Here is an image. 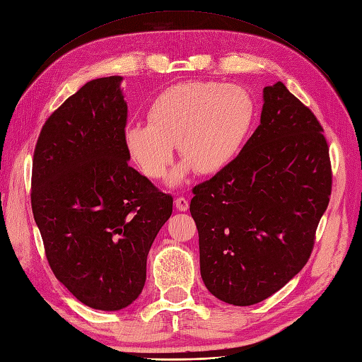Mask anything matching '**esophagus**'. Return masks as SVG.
I'll return each instance as SVG.
<instances>
[{
    "label": "esophagus",
    "instance_id": "obj_1",
    "mask_svg": "<svg viewBox=\"0 0 362 362\" xmlns=\"http://www.w3.org/2000/svg\"><path fill=\"white\" fill-rule=\"evenodd\" d=\"M175 206H176V210L186 211L189 209V199H186L184 197H176L175 198Z\"/></svg>",
    "mask_w": 362,
    "mask_h": 362
}]
</instances>
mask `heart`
<instances>
[{
	"instance_id": "1",
	"label": "heart",
	"mask_w": 362,
	"mask_h": 362,
	"mask_svg": "<svg viewBox=\"0 0 362 362\" xmlns=\"http://www.w3.org/2000/svg\"><path fill=\"white\" fill-rule=\"evenodd\" d=\"M255 101L238 84L190 81L169 87L151 103L148 122L124 130L130 160L147 178L161 180L173 158V147L184 161L172 182L184 180L193 167L210 175L230 164L247 139L255 121Z\"/></svg>"
}]
</instances>
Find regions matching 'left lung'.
<instances>
[{
  "mask_svg": "<svg viewBox=\"0 0 362 362\" xmlns=\"http://www.w3.org/2000/svg\"><path fill=\"white\" fill-rule=\"evenodd\" d=\"M235 160L193 189L201 278L233 305L264 301L301 272L329 206L332 165L312 110L278 81Z\"/></svg>",
  "mask_w": 362,
  "mask_h": 362,
  "instance_id": "obj_1",
  "label": "left lung"
}]
</instances>
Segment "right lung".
Returning a JSON list of instances; mask_svg holds the SVG:
<instances>
[{
	"label": "right lung",
	"instance_id": "right-lung-1",
	"mask_svg": "<svg viewBox=\"0 0 362 362\" xmlns=\"http://www.w3.org/2000/svg\"><path fill=\"white\" fill-rule=\"evenodd\" d=\"M122 76L86 83L44 122L32 211L49 266L78 301L121 310L143 292L147 255L173 198L129 165Z\"/></svg>",
	"mask_w": 362,
	"mask_h": 362
}]
</instances>
